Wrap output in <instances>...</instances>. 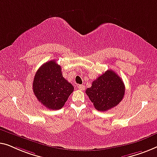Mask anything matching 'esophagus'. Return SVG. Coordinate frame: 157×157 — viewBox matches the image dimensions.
Segmentation results:
<instances>
[{
	"label": "esophagus",
	"instance_id": "34e87169",
	"mask_svg": "<svg viewBox=\"0 0 157 157\" xmlns=\"http://www.w3.org/2000/svg\"><path fill=\"white\" fill-rule=\"evenodd\" d=\"M77 87H78V88L79 90H83L84 89H85V86L82 85H77Z\"/></svg>",
	"mask_w": 157,
	"mask_h": 157
}]
</instances>
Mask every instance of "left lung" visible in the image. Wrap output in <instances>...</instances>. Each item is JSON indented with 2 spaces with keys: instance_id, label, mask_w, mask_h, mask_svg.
I'll return each instance as SVG.
<instances>
[{
  "instance_id": "8db88e82",
  "label": "left lung",
  "mask_w": 157,
  "mask_h": 157,
  "mask_svg": "<svg viewBox=\"0 0 157 157\" xmlns=\"http://www.w3.org/2000/svg\"><path fill=\"white\" fill-rule=\"evenodd\" d=\"M86 94L98 111L105 112L116 107L124 96L122 79L113 70H108L92 82Z\"/></svg>"
}]
</instances>
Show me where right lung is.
Segmentation results:
<instances>
[{
  "label": "right lung",
  "instance_id": "1",
  "mask_svg": "<svg viewBox=\"0 0 157 157\" xmlns=\"http://www.w3.org/2000/svg\"><path fill=\"white\" fill-rule=\"evenodd\" d=\"M33 90L42 105L50 109L57 110L63 107L74 87L63 78L60 66L51 60L43 64L37 71Z\"/></svg>",
  "mask_w": 157,
  "mask_h": 157
}]
</instances>
